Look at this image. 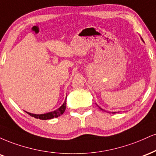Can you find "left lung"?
I'll return each instance as SVG.
<instances>
[{"mask_svg":"<svg viewBox=\"0 0 156 156\" xmlns=\"http://www.w3.org/2000/svg\"><path fill=\"white\" fill-rule=\"evenodd\" d=\"M141 39H142V41L144 42V41H143V39H142V37H141ZM96 105H97V104H96ZM97 106H98V105H97ZM98 107H99V109H101V110H104V111H105V110H104V109H102V108H101V107H99V106H98ZM112 114H115V113H117V112H112Z\"/></svg>","mask_w":156,"mask_h":156,"instance_id":"left-lung-1","label":"left lung"}]
</instances>
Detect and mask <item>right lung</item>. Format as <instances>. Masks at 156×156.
Returning <instances> with one entry per match:
<instances>
[{"label": "right lung", "mask_w": 156, "mask_h": 156, "mask_svg": "<svg viewBox=\"0 0 156 156\" xmlns=\"http://www.w3.org/2000/svg\"><path fill=\"white\" fill-rule=\"evenodd\" d=\"M66 98L65 101L63 102V104H62V106L58 109H55V110L50 112L45 113V114H33V113L30 112H26L28 115H30V116L34 117L35 118H38L40 120H49V119H52L54 118H58V117L60 116L61 115L63 114V112L66 110Z\"/></svg>", "instance_id": "right-lung-1"}]
</instances>
